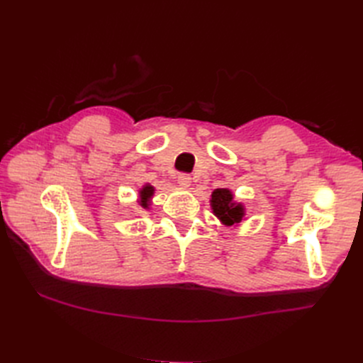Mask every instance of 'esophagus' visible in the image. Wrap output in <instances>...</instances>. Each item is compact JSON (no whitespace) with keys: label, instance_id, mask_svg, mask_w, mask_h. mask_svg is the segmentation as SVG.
I'll use <instances>...</instances> for the list:
<instances>
[{"label":"esophagus","instance_id":"esophagus-1","mask_svg":"<svg viewBox=\"0 0 363 363\" xmlns=\"http://www.w3.org/2000/svg\"><path fill=\"white\" fill-rule=\"evenodd\" d=\"M177 182H179V184L182 186L183 189H189V186L192 184V180H191V177L188 174H180L179 177H177Z\"/></svg>","mask_w":363,"mask_h":363}]
</instances>
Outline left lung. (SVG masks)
Masks as SVG:
<instances>
[{
    "mask_svg": "<svg viewBox=\"0 0 363 363\" xmlns=\"http://www.w3.org/2000/svg\"><path fill=\"white\" fill-rule=\"evenodd\" d=\"M211 208L212 213L219 219V223L225 227H238L245 221L247 211L244 203H238L235 200V194L228 188H219L212 192Z\"/></svg>",
    "mask_w": 363,
    "mask_h": 363,
    "instance_id": "obj_1",
    "label": "left lung"
}]
</instances>
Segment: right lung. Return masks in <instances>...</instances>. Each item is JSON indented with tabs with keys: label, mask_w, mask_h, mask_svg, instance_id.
<instances>
[{
	"label": "right lung",
	"mask_w": 363,
	"mask_h": 363,
	"mask_svg": "<svg viewBox=\"0 0 363 363\" xmlns=\"http://www.w3.org/2000/svg\"><path fill=\"white\" fill-rule=\"evenodd\" d=\"M156 188L155 186H151L150 183H145L142 188L138 191V203L142 208H145V211H150L151 203H152V196H155Z\"/></svg>",
	"instance_id": "add662e5"
}]
</instances>
